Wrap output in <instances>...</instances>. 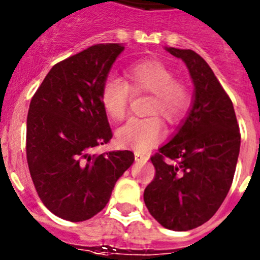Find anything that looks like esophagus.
Returning <instances> with one entry per match:
<instances>
[{"instance_id": "34e87169", "label": "esophagus", "mask_w": 260, "mask_h": 260, "mask_svg": "<svg viewBox=\"0 0 260 260\" xmlns=\"http://www.w3.org/2000/svg\"><path fill=\"white\" fill-rule=\"evenodd\" d=\"M148 160V156L143 155V153H139V152H135V161L137 162H147Z\"/></svg>"}]
</instances>
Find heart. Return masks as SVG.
I'll return each instance as SVG.
<instances>
[{"label": "heart", "mask_w": 260, "mask_h": 260, "mask_svg": "<svg viewBox=\"0 0 260 260\" xmlns=\"http://www.w3.org/2000/svg\"><path fill=\"white\" fill-rule=\"evenodd\" d=\"M126 82L117 77L105 79L100 92V102L105 113L114 121H121L127 114L130 91L133 93H150L146 113L152 117L133 118L117 130L119 144L135 151H147L164 137L162 117L169 123L180 122L191 105V92L183 82L174 79V73L158 59H143L128 66Z\"/></svg>", "instance_id": "heart-1"}]
</instances>
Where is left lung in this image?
Masks as SVG:
<instances>
[{
  "label": "left lung",
  "mask_w": 260,
  "mask_h": 260,
  "mask_svg": "<svg viewBox=\"0 0 260 260\" xmlns=\"http://www.w3.org/2000/svg\"><path fill=\"white\" fill-rule=\"evenodd\" d=\"M165 49L189 69L194 100L177 134L151 157L156 174L143 198L164 228L185 232L208 221L224 202L241 134L233 103L207 62L191 49Z\"/></svg>",
  "instance_id": "obj_1"
}]
</instances>
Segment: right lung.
Returning <instances> with one entry per match:
<instances>
[{
    "label": "right lung",
    "instance_id": "add662e5",
    "mask_svg": "<svg viewBox=\"0 0 260 260\" xmlns=\"http://www.w3.org/2000/svg\"><path fill=\"white\" fill-rule=\"evenodd\" d=\"M122 44H96L50 69L31 100L26 152L39 198L63 220L91 219L107 206L132 151L92 155L112 139L102 87Z\"/></svg>",
    "mask_w": 260,
    "mask_h": 260
}]
</instances>
